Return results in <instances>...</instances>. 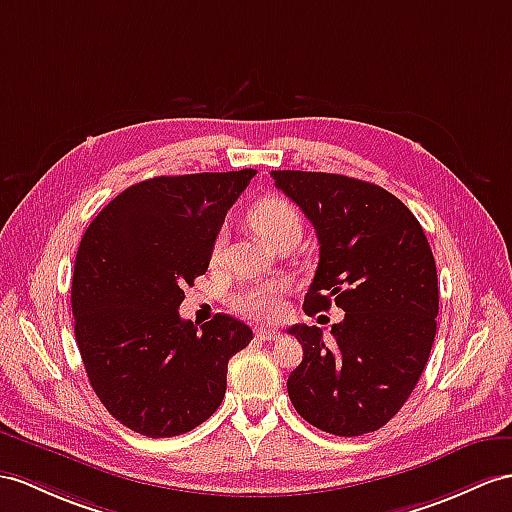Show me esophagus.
<instances>
[{
	"label": "esophagus",
	"mask_w": 512,
	"mask_h": 512,
	"mask_svg": "<svg viewBox=\"0 0 512 512\" xmlns=\"http://www.w3.org/2000/svg\"><path fill=\"white\" fill-rule=\"evenodd\" d=\"M256 336L260 341H278L280 339V332L278 330H271V328H260L256 330Z\"/></svg>",
	"instance_id": "34e87169"
}]
</instances>
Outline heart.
<instances>
[{
  "mask_svg": "<svg viewBox=\"0 0 512 512\" xmlns=\"http://www.w3.org/2000/svg\"><path fill=\"white\" fill-rule=\"evenodd\" d=\"M247 223L252 226L265 241L273 243L284 232L302 230V217L299 210L280 195H267L247 210ZM226 236L217 234L213 241V258L221 256ZM289 293V284L284 280H267L258 284H245L234 291L230 304L236 313L254 317V319H278L284 313V297Z\"/></svg>",
  "mask_w": 512,
  "mask_h": 512,
  "instance_id": "obj_1",
  "label": "heart"
}]
</instances>
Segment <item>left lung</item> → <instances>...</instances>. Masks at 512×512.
<instances>
[{"label": "left lung", "instance_id": "obj_1", "mask_svg": "<svg viewBox=\"0 0 512 512\" xmlns=\"http://www.w3.org/2000/svg\"><path fill=\"white\" fill-rule=\"evenodd\" d=\"M319 241L304 297L315 315L334 302L345 319L326 343L317 326H293L304 358L289 376L291 404L310 426L360 436L389 423L428 363L439 315L430 243L415 215L382 186L339 173L271 171Z\"/></svg>", "mask_w": 512, "mask_h": 512}]
</instances>
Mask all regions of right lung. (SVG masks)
<instances>
[{"label": "right lung", "mask_w": 512, "mask_h": 512, "mask_svg": "<svg viewBox=\"0 0 512 512\" xmlns=\"http://www.w3.org/2000/svg\"><path fill=\"white\" fill-rule=\"evenodd\" d=\"M254 176L241 169L132 184L80 241L71 310L86 376L108 413L149 439L191 432L213 415L230 358L252 341L239 319L219 313L197 328L178 308Z\"/></svg>", "instance_id": "1"}]
</instances>
